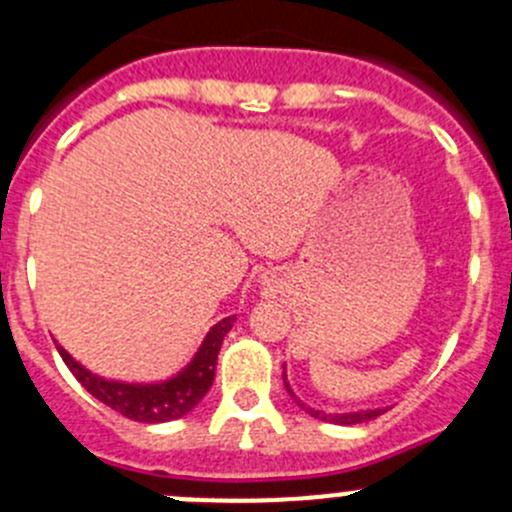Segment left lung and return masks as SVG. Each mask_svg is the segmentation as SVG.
<instances>
[{"mask_svg": "<svg viewBox=\"0 0 512 512\" xmlns=\"http://www.w3.org/2000/svg\"><path fill=\"white\" fill-rule=\"evenodd\" d=\"M285 386H287V394L292 396V399L297 401V406H302V409L307 411L309 416H314V418H322V421H329V423H339V426H352V423H364V421H371V418H376V416H381V414H384V409H371V411H354V414H327V411L309 409V406H304L302 401H299L297 396L292 394V389H289L287 379H285Z\"/></svg>", "mask_w": 512, "mask_h": 512, "instance_id": "left-lung-1", "label": "left lung"}]
</instances>
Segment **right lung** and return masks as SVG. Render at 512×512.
I'll use <instances>...</instances> for the list:
<instances>
[{
	"label": "right lung",
	"mask_w": 512,
	"mask_h": 512,
	"mask_svg": "<svg viewBox=\"0 0 512 512\" xmlns=\"http://www.w3.org/2000/svg\"><path fill=\"white\" fill-rule=\"evenodd\" d=\"M232 322H235V317H225L223 322L215 324L208 332V337H205V342L200 344L193 361L178 376L168 381H158V384H123V381L101 379V376L84 369L66 349H56H59L61 359L69 366L71 374L101 404L111 406L113 411H118V414L126 418H133V421L163 423L175 421V418L193 411L200 404V399L208 394L215 379L218 352L223 347L225 334L232 329Z\"/></svg>",
	"instance_id": "right-lung-1"
}]
</instances>
